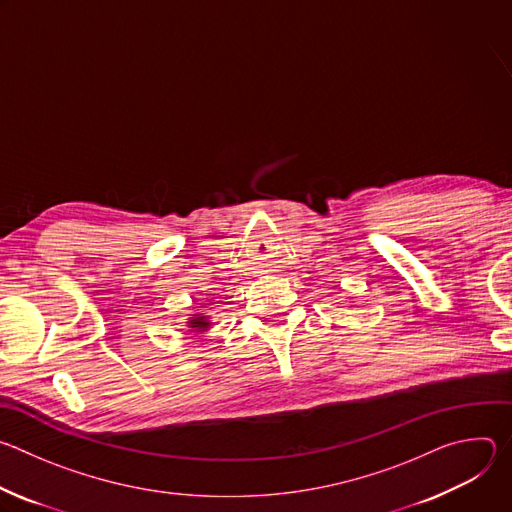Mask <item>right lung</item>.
Returning a JSON list of instances; mask_svg holds the SVG:
<instances>
[{
  "label": "right lung",
  "mask_w": 512,
  "mask_h": 512,
  "mask_svg": "<svg viewBox=\"0 0 512 512\" xmlns=\"http://www.w3.org/2000/svg\"><path fill=\"white\" fill-rule=\"evenodd\" d=\"M208 324H210V322H206L204 316H196V318H192V320L188 322V326L194 328L196 332H204V330L208 328Z\"/></svg>",
  "instance_id": "obj_1"
}]
</instances>
